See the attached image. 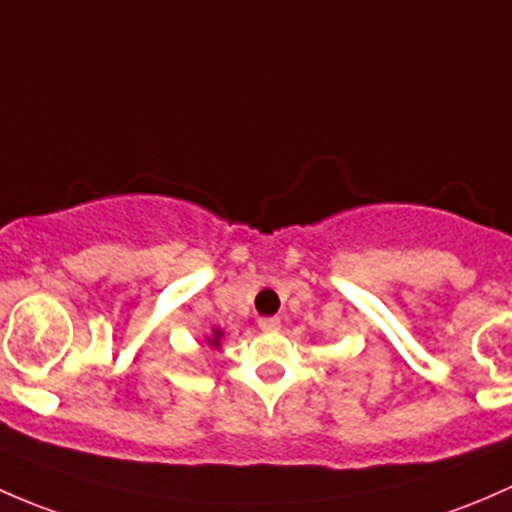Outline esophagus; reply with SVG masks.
Instances as JSON below:
<instances>
[{"mask_svg": "<svg viewBox=\"0 0 512 512\" xmlns=\"http://www.w3.org/2000/svg\"><path fill=\"white\" fill-rule=\"evenodd\" d=\"M258 328H261L263 333H276V330L281 328V320H278V318H261V320H258Z\"/></svg>", "mask_w": 512, "mask_h": 512, "instance_id": "esophagus-1", "label": "esophagus"}]
</instances>
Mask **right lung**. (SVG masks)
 Segmentation results:
<instances>
[{"instance_id":"add662e5","label":"right lung","mask_w":512,"mask_h":512,"mask_svg":"<svg viewBox=\"0 0 512 512\" xmlns=\"http://www.w3.org/2000/svg\"><path fill=\"white\" fill-rule=\"evenodd\" d=\"M219 335H221V333H214V340H212V345H219Z\"/></svg>"}]
</instances>
